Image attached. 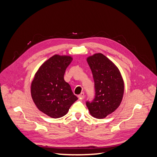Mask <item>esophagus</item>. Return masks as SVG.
<instances>
[{"instance_id": "1", "label": "esophagus", "mask_w": 157, "mask_h": 157, "mask_svg": "<svg viewBox=\"0 0 157 157\" xmlns=\"http://www.w3.org/2000/svg\"><path fill=\"white\" fill-rule=\"evenodd\" d=\"M78 98H80V99H84V94L83 92L80 93L78 96Z\"/></svg>"}]
</instances>
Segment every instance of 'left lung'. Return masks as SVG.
I'll return each mask as SVG.
<instances>
[{
    "instance_id": "8db88e82",
    "label": "left lung",
    "mask_w": 157,
    "mask_h": 157,
    "mask_svg": "<svg viewBox=\"0 0 157 157\" xmlns=\"http://www.w3.org/2000/svg\"><path fill=\"white\" fill-rule=\"evenodd\" d=\"M87 62L92 72L96 96L86 106L92 117L104 118L120 106L124 91L119 69L105 56L96 53L88 56Z\"/></svg>"
}]
</instances>
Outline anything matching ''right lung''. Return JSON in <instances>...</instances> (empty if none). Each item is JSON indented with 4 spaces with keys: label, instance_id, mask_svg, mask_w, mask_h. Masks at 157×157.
Masks as SVG:
<instances>
[{
    "label": "right lung",
    "instance_id": "add662e5",
    "mask_svg": "<svg viewBox=\"0 0 157 157\" xmlns=\"http://www.w3.org/2000/svg\"><path fill=\"white\" fill-rule=\"evenodd\" d=\"M72 60L71 56L54 55L40 66L31 82L33 102L40 111L51 118L65 116L78 99L64 80L65 70Z\"/></svg>",
    "mask_w": 157,
    "mask_h": 157
}]
</instances>
